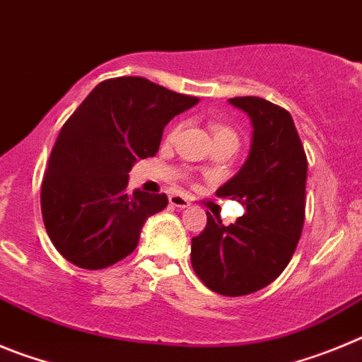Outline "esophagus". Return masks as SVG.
<instances>
[{
    "label": "esophagus",
    "mask_w": 362,
    "mask_h": 362,
    "mask_svg": "<svg viewBox=\"0 0 362 362\" xmlns=\"http://www.w3.org/2000/svg\"><path fill=\"white\" fill-rule=\"evenodd\" d=\"M169 204L173 205V207H178V209H185V207H189L187 198L182 197V194H178V193L169 194Z\"/></svg>",
    "instance_id": "1"
}]
</instances>
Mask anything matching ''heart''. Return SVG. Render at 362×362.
<instances>
[{
  "label": "heart",
  "mask_w": 362,
  "mask_h": 362,
  "mask_svg": "<svg viewBox=\"0 0 362 362\" xmlns=\"http://www.w3.org/2000/svg\"><path fill=\"white\" fill-rule=\"evenodd\" d=\"M211 132H213L214 142H220V141H234V142H238L236 133H234L233 129L227 128V126H223V124H213V126H211ZM177 133H178V128L171 129V132H169V135H168L169 141H173L175 136H177Z\"/></svg>",
  "instance_id": "obj_1"
}]
</instances>
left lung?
Segmentation results:
<instances>
[{
  "instance_id": "1",
  "label": "left lung",
  "mask_w": 362,
  "mask_h": 362,
  "mask_svg": "<svg viewBox=\"0 0 362 362\" xmlns=\"http://www.w3.org/2000/svg\"><path fill=\"white\" fill-rule=\"evenodd\" d=\"M249 115L250 151L242 169L216 191L245 207L230 226L207 213L191 240V265L221 296H247L270 285L291 262L305 221L307 155L291 113L259 97L229 99Z\"/></svg>"
}]
</instances>
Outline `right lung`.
I'll list each match as a JSON object with an SVG mask.
<instances>
[{
  "instance_id": "right-lung-1",
  "label": "right lung",
  "mask_w": 362,
  "mask_h": 362,
  "mask_svg": "<svg viewBox=\"0 0 362 362\" xmlns=\"http://www.w3.org/2000/svg\"><path fill=\"white\" fill-rule=\"evenodd\" d=\"M197 103L144 77H117L97 84L71 113L41 184L45 227L64 259L99 270L135 250L144 221L168 197L129 194L128 173L157 155L165 124Z\"/></svg>"
}]
</instances>
